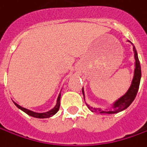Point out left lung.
Here are the masks:
<instances>
[{"mask_svg": "<svg viewBox=\"0 0 147 147\" xmlns=\"http://www.w3.org/2000/svg\"><path fill=\"white\" fill-rule=\"evenodd\" d=\"M133 45V43L130 41H127ZM133 53H134V59H135V69H134V75H133V81L131 83L130 88H128L127 92L124 94L123 96H122L121 97L116 100L111 105V107L109 109H105V110H102L100 108H96L92 107L88 103H86L87 106L89 108V110H91L93 112H98L99 114H116L119 112H121L125 109H127V107L132 104L134 99L137 96V93L138 92L139 85H140V81H141V77H142V72H141V65L139 62L138 56V52L136 51L135 47L133 46ZM82 95H83V98L85 100V93H84V89L82 88Z\"/></svg>", "mask_w": 147, "mask_h": 147, "instance_id": "left-lung-1", "label": "left lung"}]
</instances>
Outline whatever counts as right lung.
<instances>
[{"instance_id":"obj_1","label":"right lung","mask_w":147,"mask_h":147,"mask_svg":"<svg viewBox=\"0 0 147 147\" xmlns=\"http://www.w3.org/2000/svg\"><path fill=\"white\" fill-rule=\"evenodd\" d=\"M60 96H61V93L59 92V96L57 97V100H56V104L54 106V108H52L51 110H50L49 111H47V112H42V113H38V112H34L32 110H28L24 107H22L20 106V105H18L16 102H14V104L20 109L22 111H24V113H26L27 115L32 116V117H34V118H38V119H46V118H50L51 116H53L54 115H55L57 113V111L59 110V105H60Z\"/></svg>"}]
</instances>
